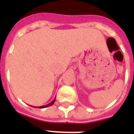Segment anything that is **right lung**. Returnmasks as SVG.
Segmentation results:
<instances>
[{"label": "right lung", "mask_w": 134, "mask_h": 134, "mask_svg": "<svg viewBox=\"0 0 134 134\" xmlns=\"http://www.w3.org/2000/svg\"><path fill=\"white\" fill-rule=\"evenodd\" d=\"M55 98H56V97H55ZM55 98H54V100H52L51 103H49L48 104H47V105H44V106H41V107H38V108H45V107H50V106H51L52 104H54V103L55 102Z\"/></svg>", "instance_id": "add662e5"}]
</instances>
